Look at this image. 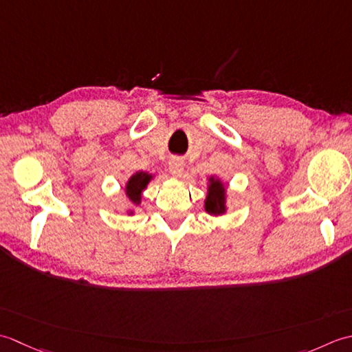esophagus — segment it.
<instances>
[{
    "label": "esophagus",
    "instance_id": "obj_1",
    "mask_svg": "<svg viewBox=\"0 0 352 352\" xmlns=\"http://www.w3.org/2000/svg\"><path fill=\"white\" fill-rule=\"evenodd\" d=\"M168 170L171 175L179 176L184 171V161L181 160V157H171V160L168 161Z\"/></svg>",
    "mask_w": 352,
    "mask_h": 352
}]
</instances>
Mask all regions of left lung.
<instances>
[{
	"label": "left lung",
	"mask_w": 352,
	"mask_h": 352,
	"mask_svg": "<svg viewBox=\"0 0 352 352\" xmlns=\"http://www.w3.org/2000/svg\"><path fill=\"white\" fill-rule=\"evenodd\" d=\"M206 211L211 214H221L225 211V190L219 181H212L208 188Z\"/></svg>",
	"instance_id": "8db88e82"
}]
</instances>
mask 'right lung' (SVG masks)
Returning <instances> with one entry per match:
<instances>
[{
	"label": "right lung",
	"mask_w": 352,
	"mask_h": 352,
	"mask_svg": "<svg viewBox=\"0 0 352 352\" xmlns=\"http://www.w3.org/2000/svg\"><path fill=\"white\" fill-rule=\"evenodd\" d=\"M150 181V175L147 173H136L131 177V181L127 182L126 185V191H127V196L129 199L132 200L133 204H138L140 199H141V191L146 188V185Z\"/></svg>",
	"instance_id": "obj_1"
}]
</instances>
